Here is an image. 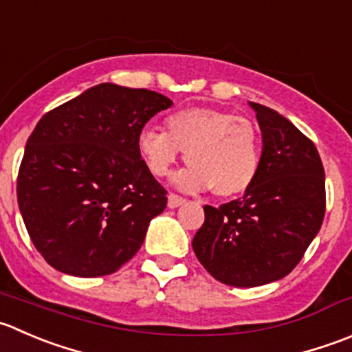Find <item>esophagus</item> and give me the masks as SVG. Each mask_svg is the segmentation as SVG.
I'll list each match as a JSON object with an SVG mask.
<instances>
[{
  "instance_id": "esophagus-1",
  "label": "esophagus",
  "mask_w": 352,
  "mask_h": 352,
  "mask_svg": "<svg viewBox=\"0 0 352 352\" xmlns=\"http://www.w3.org/2000/svg\"><path fill=\"white\" fill-rule=\"evenodd\" d=\"M184 203H186L184 197L177 196V194H168V208H179L182 206Z\"/></svg>"
}]
</instances>
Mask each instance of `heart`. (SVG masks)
<instances>
[{
  "label": "heart",
  "instance_id": "1",
  "mask_svg": "<svg viewBox=\"0 0 352 352\" xmlns=\"http://www.w3.org/2000/svg\"><path fill=\"white\" fill-rule=\"evenodd\" d=\"M144 165L156 177L168 175L180 151L189 166L173 175L184 192L213 189L220 197L245 192L254 182L261 146L254 125L230 111L187 108L166 117V131L146 125L138 134Z\"/></svg>",
  "mask_w": 352,
  "mask_h": 352
}]
</instances>
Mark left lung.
I'll return each mask as SVG.
<instances>
[{"label": "left lung", "mask_w": 352, "mask_h": 352, "mask_svg": "<svg viewBox=\"0 0 352 352\" xmlns=\"http://www.w3.org/2000/svg\"><path fill=\"white\" fill-rule=\"evenodd\" d=\"M261 129L258 175L241 199L204 206L192 249L232 287L280 280L301 261L325 214V172L315 144L278 111L249 103Z\"/></svg>", "instance_id": "left-lung-1"}]
</instances>
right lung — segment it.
I'll return each instance as SVG.
<instances>
[{"instance_id":"1","label":"right lung","mask_w":352,"mask_h":352,"mask_svg":"<svg viewBox=\"0 0 352 352\" xmlns=\"http://www.w3.org/2000/svg\"><path fill=\"white\" fill-rule=\"evenodd\" d=\"M172 100L98 84L37 122L27 141L16 199L37 251L58 272L101 277L141 249L166 190L144 165L138 134Z\"/></svg>"}]
</instances>
